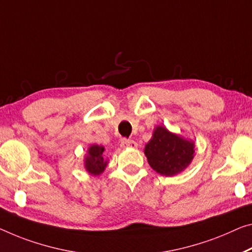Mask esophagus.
Here are the masks:
<instances>
[{"instance_id": "1", "label": "esophagus", "mask_w": 252, "mask_h": 252, "mask_svg": "<svg viewBox=\"0 0 252 252\" xmlns=\"http://www.w3.org/2000/svg\"><path fill=\"white\" fill-rule=\"evenodd\" d=\"M137 143L133 141V139H127L124 138L122 141V146L123 148H129V149H136L137 148Z\"/></svg>"}]
</instances>
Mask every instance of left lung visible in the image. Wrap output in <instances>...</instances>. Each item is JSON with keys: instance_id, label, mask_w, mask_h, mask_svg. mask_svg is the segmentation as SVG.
I'll list each match as a JSON object with an SVG mask.
<instances>
[{"instance_id": "obj_1", "label": "left lung", "mask_w": 252, "mask_h": 252, "mask_svg": "<svg viewBox=\"0 0 252 252\" xmlns=\"http://www.w3.org/2000/svg\"><path fill=\"white\" fill-rule=\"evenodd\" d=\"M144 152L149 164L158 173L175 176L190 163L195 151L192 142L170 133L165 127L158 126Z\"/></svg>"}]
</instances>
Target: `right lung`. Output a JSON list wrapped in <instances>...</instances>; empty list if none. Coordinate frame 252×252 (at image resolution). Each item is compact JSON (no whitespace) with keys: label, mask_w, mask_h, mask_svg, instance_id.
Listing matches in <instances>:
<instances>
[{"label":"right lung","mask_w":252,"mask_h":252,"mask_svg":"<svg viewBox=\"0 0 252 252\" xmlns=\"http://www.w3.org/2000/svg\"><path fill=\"white\" fill-rule=\"evenodd\" d=\"M104 148L101 145H92L88 151L86 158V168L91 175L98 176L101 173L107 165V161L103 158Z\"/></svg>","instance_id":"1"}]
</instances>
